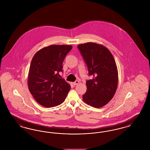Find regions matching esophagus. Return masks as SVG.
<instances>
[{
	"label": "esophagus",
	"mask_w": 150,
	"mask_h": 150,
	"mask_svg": "<svg viewBox=\"0 0 150 150\" xmlns=\"http://www.w3.org/2000/svg\"><path fill=\"white\" fill-rule=\"evenodd\" d=\"M79 83V81L78 80H76L75 82L73 83V84H74V86H76Z\"/></svg>",
	"instance_id": "esophagus-1"
}]
</instances>
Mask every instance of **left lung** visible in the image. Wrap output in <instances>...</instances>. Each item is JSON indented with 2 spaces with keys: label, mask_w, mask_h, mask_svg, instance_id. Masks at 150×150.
<instances>
[{
  "label": "left lung",
  "mask_w": 150,
  "mask_h": 150,
  "mask_svg": "<svg viewBox=\"0 0 150 150\" xmlns=\"http://www.w3.org/2000/svg\"><path fill=\"white\" fill-rule=\"evenodd\" d=\"M85 61L89 76L93 78L86 81L87 89L83 95L86 103L96 108L106 105L116 92L118 72L114 58L105 47L94 43L78 45Z\"/></svg>",
  "instance_id": "left-lung-1"
}]
</instances>
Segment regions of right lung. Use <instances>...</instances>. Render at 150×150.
I'll list each match as a JSON object with an SVG mask.
<instances>
[{"label":"right lung","mask_w":150,"mask_h":150,"mask_svg":"<svg viewBox=\"0 0 150 150\" xmlns=\"http://www.w3.org/2000/svg\"><path fill=\"white\" fill-rule=\"evenodd\" d=\"M70 45H52L43 48L32 59L28 76L29 89L34 98L45 107L56 106L64 101L71 86L59 73L71 50Z\"/></svg>","instance_id":"add662e5"}]
</instances>
